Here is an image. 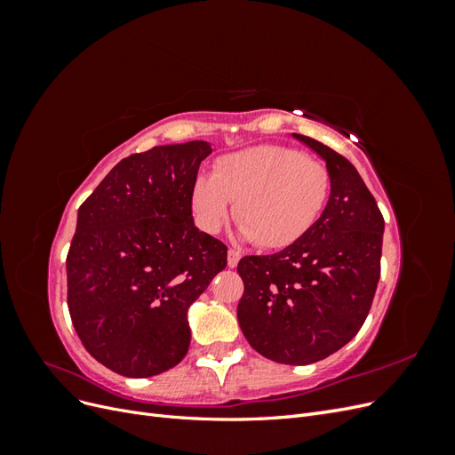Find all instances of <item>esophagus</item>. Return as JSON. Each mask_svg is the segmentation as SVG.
<instances>
[{
  "label": "esophagus",
  "instance_id": "34e87169",
  "mask_svg": "<svg viewBox=\"0 0 455 455\" xmlns=\"http://www.w3.org/2000/svg\"><path fill=\"white\" fill-rule=\"evenodd\" d=\"M239 259H241V252L239 251H235V249H229L228 251V266L229 267H237Z\"/></svg>",
  "mask_w": 455,
  "mask_h": 455
}]
</instances>
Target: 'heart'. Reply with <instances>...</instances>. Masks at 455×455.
Instances as JSON below:
<instances>
[{
  "label": "heart",
  "mask_w": 455,
  "mask_h": 455,
  "mask_svg": "<svg viewBox=\"0 0 455 455\" xmlns=\"http://www.w3.org/2000/svg\"><path fill=\"white\" fill-rule=\"evenodd\" d=\"M330 196L323 163L284 146H256L229 154L201 174L191 194L197 224L216 233L233 201L239 231L259 249H284L313 228Z\"/></svg>",
  "instance_id": "obj_1"
}]
</instances>
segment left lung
<instances>
[{
  "instance_id": "1",
  "label": "left lung",
  "mask_w": 455,
  "mask_h": 455,
  "mask_svg": "<svg viewBox=\"0 0 455 455\" xmlns=\"http://www.w3.org/2000/svg\"><path fill=\"white\" fill-rule=\"evenodd\" d=\"M294 136L326 161V209L281 252L241 258L237 319L266 359L311 364L341 349L364 324L379 281L385 222L346 157L309 136Z\"/></svg>"
}]
</instances>
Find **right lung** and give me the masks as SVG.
Segmentation results:
<instances>
[{
	"instance_id": "obj_1",
	"label": "right lung",
	"mask_w": 455,
	"mask_h": 455,
	"mask_svg": "<svg viewBox=\"0 0 455 455\" xmlns=\"http://www.w3.org/2000/svg\"><path fill=\"white\" fill-rule=\"evenodd\" d=\"M211 151L194 140L132 154L77 211L68 309L85 349L121 376H157L184 359L188 307L228 266V246L191 216Z\"/></svg>"
}]
</instances>
